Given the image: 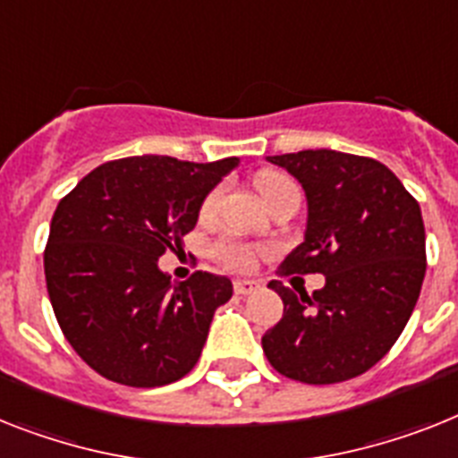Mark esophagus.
Here are the masks:
<instances>
[{
	"mask_svg": "<svg viewBox=\"0 0 458 458\" xmlns=\"http://www.w3.org/2000/svg\"><path fill=\"white\" fill-rule=\"evenodd\" d=\"M257 290H259V283L257 281H236L233 283V293L241 294V297L257 293Z\"/></svg>",
	"mask_w": 458,
	"mask_h": 458,
	"instance_id": "34e87169",
	"label": "esophagus"
}]
</instances>
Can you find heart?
Here are the masks:
<instances>
[{
	"mask_svg": "<svg viewBox=\"0 0 458 458\" xmlns=\"http://www.w3.org/2000/svg\"><path fill=\"white\" fill-rule=\"evenodd\" d=\"M288 182H290L288 177L281 175V173H271V170L259 173L255 180L257 191L262 194L264 201L274 194L276 189H281L283 184H288ZM220 194H222L220 189H215V191H210V194L206 196V201H203V215H210L215 208H217V203H220ZM215 255L220 257L226 267H232V269H238V271L250 269L252 264H255V250L243 243H236V241H232V238H225V241H220V243L215 245Z\"/></svg>",
	"mask_w": 458,
	"mask_h": 458,
	"instance_id": "heart-1",
	"label": "heart"
}]
</instances>
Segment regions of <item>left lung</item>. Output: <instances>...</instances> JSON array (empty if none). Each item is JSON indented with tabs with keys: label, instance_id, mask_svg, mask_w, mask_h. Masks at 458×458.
<instances>
[{
	"label": "left lung",
	"instance_id": "1",
	"mask_svg": "<svg viewBox=\"0 0 458 458\" xmlns=\"http://www.w3.org/2000/svg\"><path fill=\"white\" fill-rule=\"evenodd\" d=\"M301 184L306 232L281 274H323L309 297L281 281L283 318L262 349L276 372L337 384L368 372L405 330L426 276L421 208L379 161L335 149L267 157Z\"/></svg>",
	"mask_w": 458,
	"mask_h": 458
}]
</instances>
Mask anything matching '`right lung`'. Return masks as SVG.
Returning <instances> with one entry per match:
<instances>
[{"instance_id": "1", "label": "right lung", "mask_w": 458, "mask_h": 458, "mask_svg": "<svg viewBox=\"0 0 458 458\" xmlns=\"http://www.w3.org/2000/svg\"><path fill=\"white\" fill-rule=\"evenodd\" d=\"M236 165V157L119 158L58 203L44 252L48 297L72 349L105 379L165 386L196 365L232 281L196 271L173 283L158 257L182 245L206 196Z\"/></svg>"}]
</instances>
